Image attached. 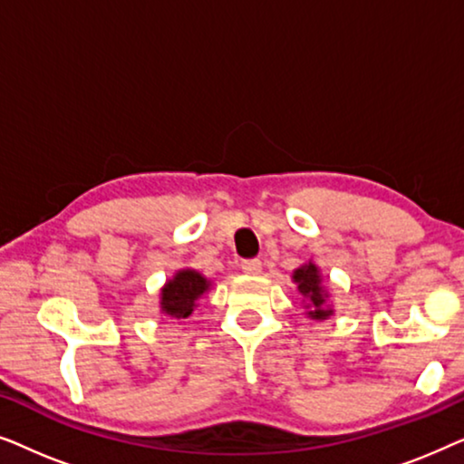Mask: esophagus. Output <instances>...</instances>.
<instances>
[{
  "mask_svg": "<svg viewBox=\"0 0 464 464\" xmlns=\"http://www.w3.org/2000/svg\"><path fill=\"white\" fill-rule=\"evenodd\" d=\"M240 270H243L245 275H259V272H262V262H259V259H245V262L240 264Z\"/></svg>",
  "mask_w": 464,
  "mask_h": 464,
  "instance_id": "1",
  "label": "esophagus"
}]
</instances>
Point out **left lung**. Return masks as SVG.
I'll use <instances>...</instances> for the list:
<instances>
[{"mask_svg":"<svg viewBox=\"0 0 464 464\" xmlns=\"http://www.w3.org/2000/svg\"><path fill=\"white\" fill-rule=\"evenodd\" d=\"M291 281L295 283L297 294L302 295V304L306 308V316L313 321H325L334 316V304L329 302V291L323 285L321 268L313 259L294 270Z\"/></svg>","mask_w":464,"mask_h":464,"instance_id":"left-lung-1","label":"left lung"}]
</instances>
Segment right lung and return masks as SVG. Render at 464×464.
<instances>
[{
	"instance_id": "1",
	"label": "right lung",
	"mask_w": 464,
	"mask_h": 464,
	"mask_svg": "<svg viewBox=\"0 0 464 464\" xmlns=\"http://www.w3.org/2000/svg\"><path fill=\"white\" fill-rule=\"evenodd\" d=\"M213 283L194 268L177 270L160 289V314L170 316V319H188L198 306V300L208 294Z\"/></svg>"
}]
</instances>
